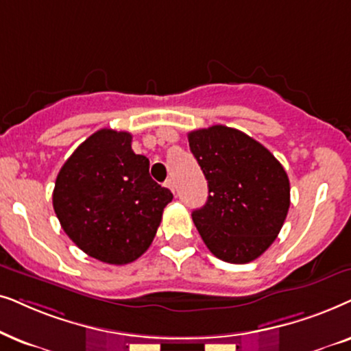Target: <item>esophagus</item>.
<instances>
[{
    "label": "esophagus",
    "mask_w": 351,
    "mask_h": 351,
    "mask_svg": "<svg viewBox=\"0 0 351 351\" xmlns=\"http://www.w3.org/2000/svg\"><path fill=\"white\" fill-rule=\"evenodd\" d=\"M165 186L168 189L171 191V193H175V183H173V180H167V183H165Z\"/></svg>",
    "instance_id": "34e87169"
}]
</instances>
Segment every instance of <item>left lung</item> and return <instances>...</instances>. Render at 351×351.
<instances>
[{
    "label": "left lung",
    "mask_w": 351,
    "mask_h": 351,
    "mask_svg": "<svg viewBox=\"0 0 351 351\" xmlns=\"http://www.w3.org/2000/svg\"><path fill=\"white\" fill-rule=\"evenodd\" d=\"M191 152L208 183V199L193 212L205 245L217 258L244 265L276 239L291 205L287 173L249 134L213 125L188 134Z\"/></svg>",
    "instance_id": "1"
}]
</instances>
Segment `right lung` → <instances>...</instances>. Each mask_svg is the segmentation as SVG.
I'll return each instance as SVG.
<instances>
[{"instance_id": "1", "label": "right lung", "mask_w": 351, "mask_h": 351, "mask_svg": "<svg viewBox=\"0 0 351 351\" xmlns=\"http://www.w3.org/2000/svg\"><path fill=\"white\" fill-rule=\"evenodd\" d=\"M170 189L149 175V158L134 154L132 134L102 128L60 168L53 207L70 239L93 258L127 265L152 244Z\"/></svg>"}]
</instances>
